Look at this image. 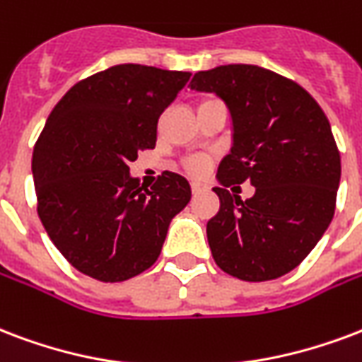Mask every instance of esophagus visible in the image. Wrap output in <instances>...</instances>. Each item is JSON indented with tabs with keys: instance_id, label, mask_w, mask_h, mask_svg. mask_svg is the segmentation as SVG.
<instances>
[{
	"instance_id": "34e87169",
	"label": "esophagus",
	"mask_w": 362,
	"mask_h": 362,
	"mask_svg": "<svg viewBox=\"0 0 362 362\" xmlns=\"http://www.w3.org/2000/svg\"><path fill=\"white\" fill-rule=\"evenodd\" d=\"M191 189H192V192H194V194H198V192L210 191V185L206 183V181H192Z\"/></svg>"
}]
</instances>
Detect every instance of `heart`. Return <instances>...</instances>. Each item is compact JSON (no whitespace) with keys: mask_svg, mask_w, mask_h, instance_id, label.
<instances>
[{"mask_svg":"<svg viewBox=\"0 0 362 362\" xmlns=\"http://www.w3.org/2000/svg\"><path fill=\"white\" fill-rule=\"evenodd\" d=\"M204 103H206V100H204ZM200 105H202V103H200ZM189 170L192 171V173H200V171H204L206 170V160L204 158H192V160H189Z\"/></svg>","mask_w":362,"mask_h":362,"instance_id":"obj_1","label":"heart"}]
</instances>
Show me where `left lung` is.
<instances>
[{
  "mask_svg": "<svg viewBox=\"0 0 362 362\" xmlns=\"http://www.w3.org/2000/svg\"><path fill=\"white\" fill-rule=\"evenodd\" d=\"M189 88L219 97L233 124L214 187L221 206L206 227L214 259L248 282L290 273L336 210L341 164L328 118L296 81L255 64L202 70ZM244 180L256 194L240 201L226 187Z\"/></svg>",
  "mask_w": 362,
  "mask_h": 362,
  "instance_id": "1",
  "label": "left lung"
}]
</instances>
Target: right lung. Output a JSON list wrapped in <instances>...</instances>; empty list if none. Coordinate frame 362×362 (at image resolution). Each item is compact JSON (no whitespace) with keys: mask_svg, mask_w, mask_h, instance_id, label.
Returning a JSON list of instances; mask_svg holds the SVG:
<instances>
[{"mask_svg":"<svg viewBox=\"0 0 362 362\" xmlns=\"http://www.w3.org/2000/svg\"><path fill=\"white\" fill-rule=\"evenodd\" d=\"M191 72L118 64L70 88L34 148L37 214L78 271L122 282L158 259L170 223L191 200L189 181L164 171L151 191L129 175L156 146L160 114Z\"/></svg>","mask_w":362,"mask_h":362,"instance_id":"add662e5","label":"right lung"}]
</instances>
